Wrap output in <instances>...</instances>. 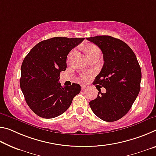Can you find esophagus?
Instances as JSON below:
<instances>
[{
  "instance_id": "34e87169",
  "label": "esophagus",
  "mask_w": 156,
  "mask_h": 156,
  "mask_svg": "<svg viewBox=\"0 0 156 156\" xmlns=\"http://www.w3.org/2000/svg\"><path fill=\"white\" fill-rule=\"evenodd\" d=\"M87 88H89V85H87V84H83V85H81L82 90H84V89H87Z\"/></svg>"
}]
</instances>
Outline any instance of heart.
Returning a JSON list of instances; mask_svg holds the SVG:
<instances>
[{"label":"heart","mask_w":156,"mask_h":156,"mask_svg":"<svg viewBox=\"0 0 156 156\" xmlns=\"http://www.w3.org/2000/svg\"><path fill=\"white\" fill-rule=\"evenodd\" d=\"M98 48L96 46H94V45L88 46L86 48V52H87V56H88V55L90 54L91 52H93L94 50H96ZM89 74H86V73H85V74H83L81 76V78L83 79V80H87L89 78Z\"/></svg>","instance_id":"b5f03b06"}]
</instances>
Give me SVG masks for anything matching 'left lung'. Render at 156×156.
Instances as JSON below:
<instances>
[{
	"label": "left lung",
	"instance_id": "1",
	"mask_svg": "<svg viewBox=\"0 0 156 156\" xmlns=\"http://www.w3.org/2000/svg\"><path fill=\"white\" fill-rule=\"evenodd\" d=\"M87 40L96 44L103 54V67L94 83L107 90L105 94L98 90L89 106L101 120L116 121L127 113L140 90V67L133 50L120 39L97 36Z\"/></svg>",
	"mask_w": 156,
	"mask_h": 156
}]
</instances>
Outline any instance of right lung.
Here are the masks:
<instances>
[{
  "mask_svg": "<svg viewBox=\"0 0 156 156\" xmlns=\"http://www.w3.org/2000/svg\"><path fill=\"white\" fill-rule=\"evenodd\" d=\"M84 39H47L36 44L25 58L21 66L20 89L36 115L47 119L61 115L80 93V84L62 87L58 81L60 73L67 68L68 54Z\"/></svg>",
  "mask_w": 156,
  "mask_h": 156,
  "instance_id": "add662e5",
  "label": "right lung"
}]
</instances>
